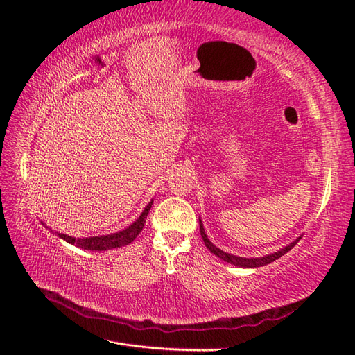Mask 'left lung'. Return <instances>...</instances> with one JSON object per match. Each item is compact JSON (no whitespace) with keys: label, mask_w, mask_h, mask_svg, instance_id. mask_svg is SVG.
I'll list each match as a JSON object with an SVG mask.
<instances>
[{"label":"left lung","mask_w":355,"mask_h":355,"mask_svg":"<svg viewBox=\"0 0 355 355\" xmlns=\"http://www.w3.org/2000/svg\"><path fill=\"white\" fill-rule=\"evenodd\" d=\"M200 232H201V237H202L204 244H206V247H207V249H209L213 254H216L218 257H220V259L225 261V262H228V263L235 265V266H241V268H257V266H263V265L271 263V262H274L275 259H278V257H282L283 254H286L288 250H292L293 247L297 244V241L300 240V237H299V239H296L293 243L287 244V245L284 247V249H280L278 252H274V253H271V254H266V256H262V257H241V256H234V254H231V253H227V252H223V250L218 249V247L214 245V244L207 239V234L204 232L201 219H200Z\"/></svg>","instance_id":"8db88e82"}]
</instances>
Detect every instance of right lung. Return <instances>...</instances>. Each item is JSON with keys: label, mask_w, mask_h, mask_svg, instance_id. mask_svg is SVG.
<instances>
[{"label": "right lung", "mask_w": 355, "mask_h": 355, "mask_svg": "<svg viewBox=\"0 0 355 355\" xmlns=\"http://www.w3.org/2000/svg\"><path fill=\"white\" fill-rule=\"evenodd\" d=\"M151 206H153V201L148 204L145 210L142 211L141 216H139L130 225V227H127L125 230L114 232V234L99 235V237H87V239H75V237H71V235L62 234V232H56V234H58L59 239L68 241L72 245H77V247H80V249H84V250L103 252V250H110V249H116V247H123V245L130 244L137 237L139 232L144 230L145 219L148 216Z\"/></svg>", "instance_id": "add662e5"}]
</instances>
